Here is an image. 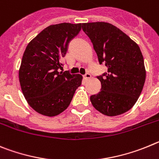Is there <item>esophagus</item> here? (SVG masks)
Returning a JSON list of instances; mask_svg holds the SVG:
<instances>
[{"label": "esophagus", "mask_w": 159, "mask_h": 159, "mask_svg": "<svg viewBox=\"0 0 159 159\" xmlns=\"http://www.w3.org/2000/svg\"><path fill=\"white\" fill-rule=\"evenodd\" d=\"M85 78L86 80H89L91 78V74H89V73H86V74H85Z\"/></svg>", "instance_id": "34e87169"}]
</instances>
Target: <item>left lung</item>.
<instances>
[{
  "label": "left lung",
  "mask_w": 159,
  "mask_h": 159,
  "mask_svg": "<svg viewBox=\"0 0 159 159\" xmlns=\"http://www.w3.org/2000/svg\"><path fill=\"white\" fill-rule=\"evenodd\" d=\"M100 64L108 72L98 77L101 92L90 97L93 106L107 116L129 111L139 99L146 79V69L138 44L124 31L107 22L85 23Z\"/></svg>",
  "instance_id": "left-lung-1"
}]
</instances>
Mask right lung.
Wrapping results in <instances>:
<instances>
[{
  "label": "right lung",
  "mask_w": 159,
  "mask_h": 159,
  "mask_svg": "<svg viewBox=\"0 0 159 159\" xmlns=\"http://www.w3.org/2000/svg\"><path fill=\"white\" fill-rule=\"evenodd\" d=\"M81 24L62 23L43 30L28 44L19 69L24 98L36 112L55 116L70 104L81 85V74L58 72L70 41L76 36Z\"/></svg>",
  "instance_id": "obj_1"
}]
</instances>
